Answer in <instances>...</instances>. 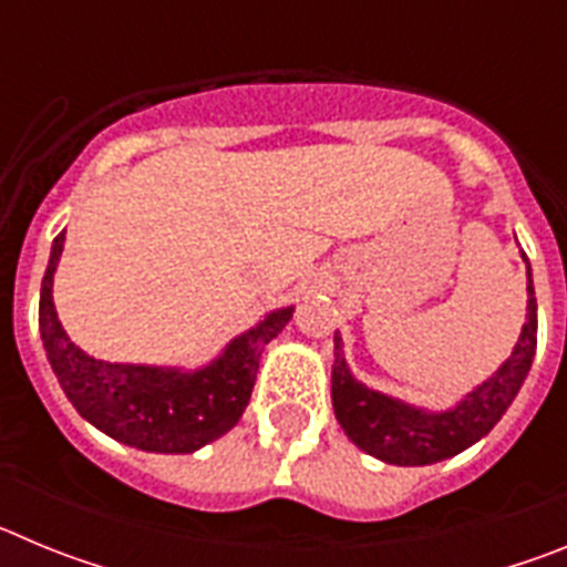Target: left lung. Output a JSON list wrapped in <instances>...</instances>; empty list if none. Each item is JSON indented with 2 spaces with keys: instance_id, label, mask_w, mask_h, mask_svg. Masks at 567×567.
I'll return each instance as SVG.
<instances>
[{
  "instance_id": "left-lung-1",
  "label": "left lung",
  "mask_w": 567,
  "mask_h": 567,
  "mask_svg": "<svg viewBox=\"0 0 567 567\" xmlns=\"http://www.w3.org/2000/svg\"><path fill=\"white\" fill-rule=\"evenodd\" d=\"M528 264V258H525ZM537 352V298L528 267V315L511 358L483 385L465 394L449 412H423L409 403L372 392L352 378L343 358V340L334 334L332 405L358 449L392 465H432L465 452L499 423L511 400L530 372Z\"/></svg>"
}]
</instances>
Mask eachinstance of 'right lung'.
<instances>
[{
	"label": "right lung",
	"instance_id": "obj_1",
	"mask_svg": "<svg viewBox=\"0 0 567 567\" xmlns=\"http://www.w3.org/2000/svg\"><path fill=\"white\" fill-rule=\"evenodd\" d=\"M64 233L53 238L39 298V329L50 365L68 400L87 423L124 445L158 454H189L227 434L252 394L264 346L289 323L295 309H278L238 334L218 360L182 372L162 365L104 363L70 343L53 307V272Z\"/></svg>",
	"mask_w": 567,
	"mask_h": 567
}]
</instances>
